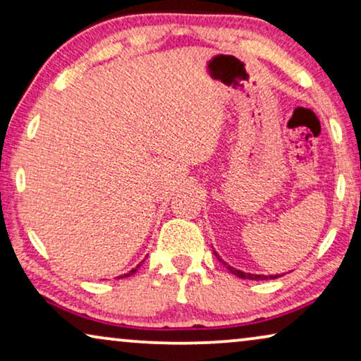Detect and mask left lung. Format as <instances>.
I'll list each match as a JSON object with an SVG mask.
<instances>
[{
  "instance_id": "8db88e82",
  "label": "left lung",
  "mask_w": 361,
  "mask_h": 361,
  "mask_svg": "<svg viewBox=\"0 0 361 361\" xmlns=\"http://www.w3.org/2000/svg\"><path fill=\"white\" fill-rule=\"evenodd\" d=\"M214 255L216 256V258H219V261H221V263H224V266L226 269L230 271L231 274H235V276H238V278H241V279H251V281H264V279H276V278H279L278 274H271V276H261V274H251V273H243V271H240V269H236V268H233V266H230V264H226L224 259L220 258L219 255L215 253L214 251Z\"/></svg>"
}]
</instances>
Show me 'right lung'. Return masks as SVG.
<instances>
[{
  "label": "right lung",
  "mask_w": 361,
  "mask_h": 361,
  "mask_svg": "<svg viewBox=\"0 0 361 361\" xmlns=\"http://www.w3.org/2000/svg\"><path fill=\"white\" fill-rule=\"evenodd\" d=\"M140 266H141V264H137V266H136V268H135V269H131V271H130V273H126V274H123V276H118V278H128V276H131V274H135V273H136V271H137V268H140Z\"/></svg>",
  "instance_id": "1"
}]
</instances>
